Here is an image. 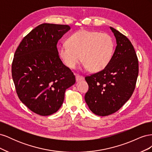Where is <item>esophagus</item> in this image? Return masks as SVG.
<instances>
[{"mask_svg":"<svg viewBox=\"0 0 152 152\" xmlns=\"http://www.w3.org/2000/svg\"><path fill=\"white\" fill-rule=\"evenodd\" d=\"M75 79H76V81L77 82H79L80 80H82L84 79V77L82 76H80V75H75Z\"/></svg>","mask_w":152,"mask_h":152,"instance_id":"obj_1","label":"esophagus"}]
</instances>
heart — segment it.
I'll use <instances>...</instances> for the list:
<instances>
[{"mask_svg":"<svg viewBox=\"0 0 152 152\" xmlns=\"http://www.w3.org/2000/svg\"><path fill=\"white\" fill-rule=\"evenodd\" d=\"M58 52L67 67L75 68L82 61L84 68L98 72L103 70L111 61L114 42L108 34L82 30L72 35L67 44L59 45Z\"/></svg>","mask_w":152,"mask_h":152,"instance_id":"heart-1","label":"heart"}]
</instances>
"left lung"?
<instances>
[{"instance_id":"left-lung-1","label":"left lung","mask_w":152,"mask_h":152,"mask_svg":"<svg viewBox=\"0 0 152 152\" xmlns=\"http://www.w3.org/2000/svg\"><path fill=\"white\" fill-rule=\"evenodd\" d=\"M110 28L117 42L111 61L103 70L85 77L89 85L85 101L91 111L99 116L116 112L129 99L139 72L138 59L131 41Z\"/></svg>"}]
</instances>
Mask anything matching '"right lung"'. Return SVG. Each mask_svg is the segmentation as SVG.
Here are the masks:
<instances>
[{
    "mask_svg": "<svg viewBox=\"0 0 152 152\" xmlns=\"http://www.w3.org/2000/svg\"><path fill=\"white\" fill-rule=\"evenodd\" d=\"M70 30L65 25L43 23L22 40L12 63V77L21 102L31 111L48 116L60 108L66 89L75 83L59 58L57 43Z\"/></svg>",
    "mask_w": 152,
    "mask_h": 152,
    "instance_id": "1",
    "label": "right lung"
}]
</instances>
